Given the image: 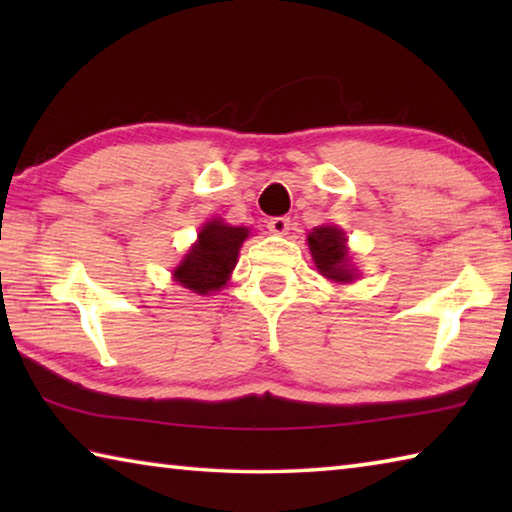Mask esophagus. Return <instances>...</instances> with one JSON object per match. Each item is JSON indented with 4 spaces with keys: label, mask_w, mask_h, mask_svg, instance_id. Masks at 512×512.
<instances>
[{
    "label": "esophagus",
    "mask_w": 512,
    "mask_h": 512,
    "mask_svg": "<svg viewBox=\"0 0 512 512\" xmlns=\"http://www.w3.org/2000/svg\"><path fill=\"white\" fill-rule=\"evenodd\" d=\"M266 228L273 232V235H287L289 228H291V219H287V216H273V219H268Z\"/></svg>",
    "instance_id": "34e87169"
}]
</instances>
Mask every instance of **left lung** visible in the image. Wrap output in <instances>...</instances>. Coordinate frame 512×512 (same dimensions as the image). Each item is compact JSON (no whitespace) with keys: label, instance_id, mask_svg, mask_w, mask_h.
<instances>
[{"label":"left lung","instance_id":"8db88e82","mask_svg":"<svg viewBox=\"0 0 512 512\" xmlns=\"http://www.w3.org/2000/svg\"><path fill=\"white\" fill-rule=\"evenodd\" d=\"M307 244L316 268L327 280L348 284L357 277V271L350 264L348 237H345L341 228H336V225H318L307 235Z\"/></svg>","mask_w":512,"mask_h":512}]
</instances>
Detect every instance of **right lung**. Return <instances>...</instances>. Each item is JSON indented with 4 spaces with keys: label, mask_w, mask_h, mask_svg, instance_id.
Returning <instances> with one entry per match:
<instances>
[{
    "label": "right lung",
    "mask_w": 512,
    "mask_h": 512,
    "mask_svg": "<svg viewBox=\"0 0 512 512\" xmlns=\"http://www.w3.org/2000/svg\"><path fill=\"white\" fill-rule=\"evenodd\" d=\"M248 232V228H235L221 219L207 221L196 244L173 271V280L198 296L221 291L237 266L239 248L248 239Z\"/></svg>",
    "instance_id": "obj_1"
}]
</instances>
